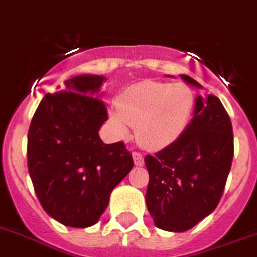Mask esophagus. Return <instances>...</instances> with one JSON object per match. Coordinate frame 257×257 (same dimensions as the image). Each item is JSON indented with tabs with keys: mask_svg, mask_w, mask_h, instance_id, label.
Masks as SVG:
<instances>
[{
	"mask_svg": "<svg viewBox=\"0 0 257 257\" xmlns=\"http://www.w3.org/2000/svg\"><path fill=\"white\" fill-rule=\"evenodd\" d=\"M133 158H134V163H136V165H138V167H142V165H144V156H142L141 153L134 152V153H133Z\"/></svg>",
	"mask_w": 257,
	"mask_h": 257,
	"instance_id": "34e87169",
	"label": "esophagus"
}]
</instances>
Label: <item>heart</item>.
Instances as JSON below:
<instances>
[{"label": "heart", "mask_w": 257, "mask_h": 257, "mask_svg": "<svg viewBox=\"0 0 257 257\" xmlns=\"http://www.w3.org/2000/svg\"><path fill=\"white\" fill-rule=\"evenodd\" d=\"M195 96L190 86L145 80L130 85L109 111L115 134L126 137L137 127V137L150 150L165 149L176 142L190 123Z\"/></svg>", "instance_id": "1"}]
</instances>
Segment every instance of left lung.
<instances>
[{"label": "left lung", "instance_id": "left-lung-1", "mask_svg": "<svg viewBox=\"0 0 257 257\" xmlns=\"http://www.w3.org/2000/svg\"><path fill=\"white\" fill-rule=\"evenodd\" d=\"M171 77V76H169ZM196 89L202 85L180 74ZM233 160V128L218 97L196 96L194 117L183 136L156 156L149 171L146 204L156 226L186 231L213 213L222 196Z\"/></svg>", "mask_w": 257, "mask_h": 257}]
</instances>
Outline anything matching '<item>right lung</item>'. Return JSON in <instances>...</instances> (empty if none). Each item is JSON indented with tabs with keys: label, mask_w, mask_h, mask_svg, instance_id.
Masks as SVG:
<instances>
[{
	"label": "right lung",
	"mask_w": 257,
	"mask_h": 257,
	"mask_svg": "<svg viewBox=\"0 0 257 257\" xmlns=\"http://www.w3.org/2000/svg\"><path fill=\"white\" fill-rule=\"evenodd\" d=\"M104 76L81 74L47 93L28 131V171L44 211L65 226L89 227L134 167L123 142L104 144ZM59 88V86H58Z\"/></svg>",
	"instance_id": "add662e5"
}]
</instances>
